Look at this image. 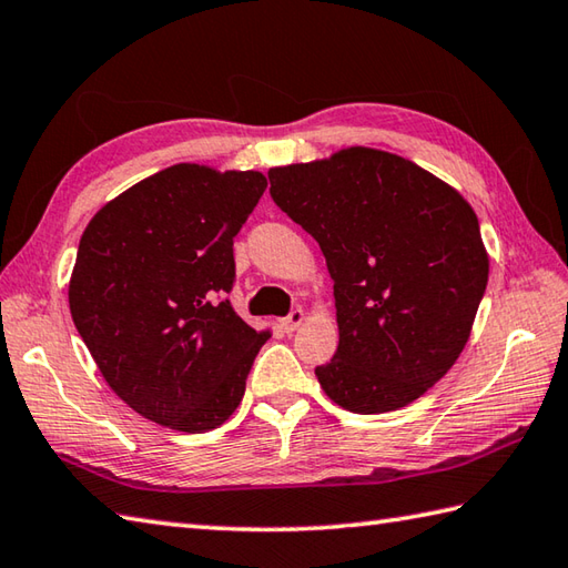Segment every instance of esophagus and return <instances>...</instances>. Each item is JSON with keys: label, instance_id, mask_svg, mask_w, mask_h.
I'll return each mask as SVG.
<instances>
[{"label": "esophagus", "instance_id": "obj_1", "mask_svg": "<svg viewBox=\"0 0 568 568\" xmlns=\"http://www.w3.org/2000/svg\"><path fill=\"white\" fill-rule=\"evenodd\" d=\"M304 318H306L304 311H301V308H294L292 314L284 316L280 323H282V328H284L286 333H294V331L301 326V323H304Z\"/></svg>", "mask_w": 568, "mask_h": 568}]
</instances>
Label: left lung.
Returning <instances> with one entry per match:
<instances>
[{
    "instance_id": "1",
    "label": "left lung",
    "mask_w": 568,
    "mask_h": 568,
    "mask_svg": "<svg viewBox=\"0 0 568 568\" xmlns=\"http://www.w3.org/2000/svg\"><path fill=\"white\" fill-rule=\"evenodd\" d=\"M270 183L333 280L341 341L316 367L323 392L355 414L419 399L458 361L488 286L473 207L422 166L365 146L270 169Z\"/></svg>"
}]
</instances>
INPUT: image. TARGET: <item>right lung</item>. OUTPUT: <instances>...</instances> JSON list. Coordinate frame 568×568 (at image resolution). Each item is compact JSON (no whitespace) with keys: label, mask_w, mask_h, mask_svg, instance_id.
<instances>
[{"label":"right lung","mask_w":568,"mask_h":568,"mask_svg":"<svg viewBox=\"0 0 568 568\" xmlns=\"http://www.w3.org/2000/svg\"><path fill=\"white\" fill-rule=\"evenodd\" d=\"M267 189L260 171L176 164L110 201L80 237L73 323L114 395L161 426L201 434L245 395L270 333L230 306L233 237Z\"/></svg>","instance_id":"add662e5"}]
</instances>
